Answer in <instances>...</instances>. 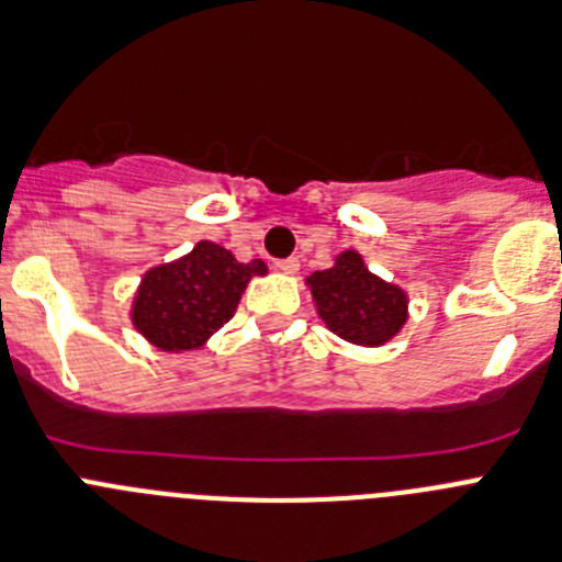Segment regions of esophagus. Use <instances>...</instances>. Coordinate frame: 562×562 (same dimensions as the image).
I'll use <instances>...</instances> for the list:
<instances>
[{
	"instance_id": "1",
	"label": "esophagus",
	"mask_w": 562,
	"mask_h": 562,
	"mask_svg": "<svg viewBox=\"0 0 562 562\" xmlns=\"http://www.w3.org/2000/svg\"><path fill=\"white\" fill-rule=\"evenodd\" d=\"M277 271H285V274H296L300 271V257H282L274 262Z\"/></svg>"
}]
</instances>
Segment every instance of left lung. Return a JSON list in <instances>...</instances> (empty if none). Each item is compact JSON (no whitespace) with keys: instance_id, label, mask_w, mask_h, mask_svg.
<instances>
[{"instance_id":"8db88e82","label":"left lung","mask_w":562,"mask_h":562,"mask_svg":"<svg viewBox=\"0 0 562 562\" xmlns=\"http://www.w3.org/2000/svg\"><path fill=\"white\" fill-rule=\"evenodd\" d=\"M307 282L322 322L347 341L378 347L406 322V293L369 274L356 251H344L333 269L316 271Z\"/></svg>"}]
</instances>
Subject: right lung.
<instances>
[{
  "mask_svg": "<svg viewBox=\"0 0 562 562\" xmlns=\"http://www.w3.org/2000/svg\"><path fill=\"white\" fill-rule=\"evenodd\" d=\"M266 262H237L224 246L201 240L170 266L148 271L134 302V325L159 350H195L235 313L240 293Z\"/></svg>",
  "mask_w": 562,
  "mask_h": 562,
  "instance_id": "add662e5",
  "label": "right lung"
}]
</instances>
